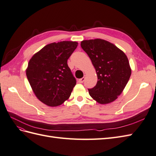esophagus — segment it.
Masks as SVG:
<instances>
[{
    "label": "esophagus",
    "instance_id": "obj_1",
    "mask_svg": "<svg viewBox=\"0 0 156 156\" xmlns=\"http://www.w3.org/2000/svg\"><path fill=\"white\" fill-rule=\"evenodd\" d=\"M84 80H85V78L83 77V78H82L78 80V82H79V83H83V82H84Z\"/></svg>",
    "mask_w": 156,
    "mask_h": 156
}]
</instances>
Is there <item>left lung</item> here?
I'll use <instances>...</instances> for the list:
<instances>
[{"instance_id": "1", "label": "left lung", "mask_w": 156, "mask_h": 156, "mask_svg": "<svg viewBox=\"0 0 156 156\" xmlns=\"http://www.w3.org/2000/svg\"><path fill=\"white\" fill-rule=\"evenodd\" d=\"M80 45L89 56L98 82L89 94L100 104L114 101L129 80L131 68L126 55L114 44L101 39L83 40Z\"/></svg>"}]
</instances>
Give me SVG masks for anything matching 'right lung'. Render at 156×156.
I'll return each mask as SVG.
<instances>
[{
    "label": "right lung",
    "instance_id": "add662e5",
    "mask_svg": "<svg viewBox=\"0 0 156 156\" xmlns=\"http://www.w3.org/2000/svg\"><path fill=\"white\" fill-rule=\"evenodd\" d=\"M78 44L69 41L48 44L30 60L27 78L35 96L44 104L57 107L70 98L76 81L67 60Z\"/></svg>",
    "mask_w": 156,
    "mask_h": 156
}]
</instances>
